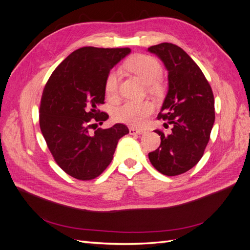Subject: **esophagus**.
<instances>
[{
  "label": "esophagus",
  "mask_w": 250,
  "mask_h": 250,
  "mask_svg": "<svg viewBox=\"0 0 250 250\" xmlns=\"http://www.w3.org/2000/svg\"><path fill=\"white\" fill-rule=\"evenodd\" d=\"M146 131L143 129H135V128H130L129 129V133L131 135H135V134H144Z\"/></svg>",
  "instance_id": "obj_1"
}]
</instances>
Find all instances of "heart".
<instances>
[{
    "label": "heart",
    "instance_id": "obj_1",
    "mask_svg": "<svg viewBox=\"0 0 250 250\" xmlns=\"http://www.w3.org/2000/svg\"><path fill=\"white\" fill-rule=\"evenodd\" d=\"M126 69L139 76L152 92L161 88L160 80L163 73V67L157 60L149 55L138 54L129 58L125 62ZM119 74L117 71H110L104 82L105 95L109 99H113L118 94ZM154 106L150 101H127L113 111V119L117 122L124 123L133 127L145 125L147 119L153 112Z\"/></svg>",
    "mask_w": 250,
    "mask_h": 250
}]
</instances>
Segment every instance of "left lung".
<instances>
[{"mask_svg":"<svg viewBox=\"0 0 250 250\" xmlns=\"http://www.w3.org/2000/svg\"><path fill=\"white\" fill-rule=\"evenodd\" d=\"M168 70L169 90L157 119L171 125V133L156 129L161 145L148 154L164 175L183 174L197 164L215 122L214 94L200 67L176 44L162 42L148 48Z\"/></svg>","mask_w":250,"mask_h":250,"instance_id":"obj_1","label":"left lung"}]
</instances>
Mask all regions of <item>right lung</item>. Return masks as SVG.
Instances as JSON below:
<instances>
[{
	"instance_id": "1",
	"label": "right lung",
	"mask_w": 250,
	"mask_h": 250,
	"mask_svg": "<svg viewBox=\"0 0 250 250\" xmlns=\"http://www.w3.org/2000/svg\"><path fill=\"white\" fill-rule=\"evenodd\" d=\"M129 48L83 47L67 56L52 73L43 88L40 126L56 164L79 180L98 177L108 167L119 140L129 133L124 124L95 128L108 115L104 82L109 71L130 53ZM99 123V124H100Z\"/></svg>"
}]
</instances>
